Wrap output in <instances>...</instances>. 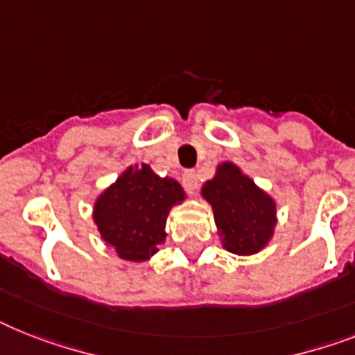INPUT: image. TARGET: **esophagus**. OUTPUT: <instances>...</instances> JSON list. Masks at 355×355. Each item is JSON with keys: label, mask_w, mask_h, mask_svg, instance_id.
Returning a JSON list of instances; mask_svg holds the SVG:
<instances>
[{"label": "esophagus", "mask_w": 355, "mask_h": 355, "mask_svg": "<svg viewBox=\"0 0 355 355\" xmlns=\"http://www.w3.org/2000/svg\"><path fill=\"white\" fill-rule=\"evenodd\" d=\"M183 183H184V187H187V189L190 190V192H192V190H196L198 189V174H196L194 171H187L183 174Z\"/></svg>", "instance_id": "1"}]
</instances>
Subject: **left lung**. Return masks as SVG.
<instances>
[{
  "mask_svg": "<svg viewBox=\"0 0 355 355\" xmlns=\"http://www.w3.org/2000/svg\"><path fill=\"white\" fill-rule=\"evenodd\" d=\"M201 194L212 205L228 252L250 256L268 243L276 227V203L236 165L221 163L216 178L203 184Z\"/></svg>",
  "mask_w": 355,
  "mask_h": 355,
  "instance_id": "1",
  "label": "left lung"
}]
</instances>
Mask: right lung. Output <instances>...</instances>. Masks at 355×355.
Instances as JSON below:
<instances>
[{
	"label": "right lung",
	"instance_id": "obj_1",
	"mask_svg": "<svg viewBox=\"0 0 355 355\" xmlns=\"http://www.w3.org/2000/svg\"><path fill=\"white\" fill-rule=\"evenodd\" d=\"M178 181L159 178L148 165L130 166L94 205V223L121 259L146 261L165 241L166 216L181 203Z\"/></svg>",
	"mask_w": 355,
	"mask_h": 355
}]
</instances>
